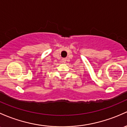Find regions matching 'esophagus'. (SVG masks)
<instances>
[{
	"label": "esophagus",
	"mask_w": 127,
	"mask_h": 127,
	"mask_svg": "<svg viewBox=\"0 0 127 127\" xmlns=\"http://www.w3.org/2000/svg\"><path fill=\"white\" fill-rule=\"evenodd\" d=\"M66 60H67V59L66 58H63V59L62 60V61L63 63H66Z\"/></svg>",
	"instance_id": "34e87169"
}]
</instances>
